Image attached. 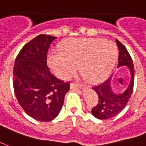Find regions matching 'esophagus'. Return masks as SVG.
<instances>
[{"label": "esophagus", "instance_id": "esophagus-1", "mask_svg": "<svg viewBox=\"0 0 146 146\" xmlns=\"http://www.w3.org/2000/svg\"><path fill=\"white\" fill-rule=\"evenodd\" d=\"M81 86L78 83H75V82H72L71 83V88H80Z\"/></svg>", "mask_w": 146, "mask_h": 146}]
</instances>
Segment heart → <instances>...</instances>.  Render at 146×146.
<instances>
[{
  "mask_svg": "<svg viewBox=\"0 0 146 146\" xmlns=\"http://www.w3.org/2000/svg\"><path fill=\"white\" fill-rule=\"evenodd\" d=\"M60 50L51 52L48 64L54 74L68 79L75 73L77 66L86 81L103 80L112 71L118 57L115 43L100 38L64 40Z\"/></svg>",
  "mask_w": 146,
  "mask_h": 146,
  "instance_id": "heart-1",
  "label": "heart"
}]
</instances>
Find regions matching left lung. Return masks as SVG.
I'll use <instances>...</instances> for the list:
<instances>
[{
	"label": "left lung",
	"instance_id": "left-lung-1",
	"mask_svg": "<svg viewBox=\"0 0 146 146\" xmlns=\"http://www.w3.org/2000/svg\"><path fill=\"white\" fill-rule=\"evenodd\" d=\"M119 49V57H118V65L127 66L129 68L131 78L130 85L127 89L123 93H115L110 86V78L107 81L98 86L92 87L97 93L99 97L98 104L92 109V115L100 120H107L115 117L121 113L126 107L131 96L132 94L134 88V78H135V69L131 57L128 51L122 43L117 39H116Z\"/></svg>",
	"mask_w": 146,
	"mask_h": 146
}]
</instances>
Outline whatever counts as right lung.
I'll return each instance as SVG.
<instances>
[{
  "label": "right lung",
  "mask_w": 146,
  "mask_h": 146,
  "mask_svg": "<svg viewBox=\"0 0 146 146\" xmlns=\"http://www.w3.org/2000/svg\"><path fill=\"white\" fill-rule=\"evenodd\" d=\"M57 37L41 34L26 43L17 55L13 87L20 106L29 116L51 121L60 113L70 83L58 79L46 64L51 42Z\"/></svg>",
  "instance_id": "1"
}]
</instances>
